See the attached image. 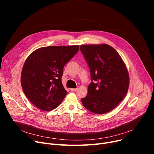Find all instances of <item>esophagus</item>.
I'll list each match as a JSON object with an SVG mask.
<instances>
[{
	"label": "esophagus",
	"instance_id": "obj_1",
	"mask_svg": "<svg viewBox=\"0 0 154 154\" xmlns=\"http://www.w3.org/2000/svg\"><path fill=\"white\" fill-rule=\"evenodd\" d=\"M77 88H70V91H71L72 92H75V91H77Z\"/></svg>",
	"mask_w": 154,
	"mask_h": 154
}]
</instances>
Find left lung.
I'll return each instance as SVG.
<instances>
[{
	"label": "left lung",
	"mask_w": 154,
	"mask_h": 154,
	"mask_svg": "<svg viewBox=\"0 0 154 154\" xmlns=\"http://www.w3.org/2000/svg\"><path fill=\"white\" fill-rule=\"evenodd\" d=\"M80 51L91 69L88 93L81 99L84 106L95 114L112 110L125 97L129 75L116 49L107 44L82 45Z\"/></svg>",
	"instance_id": "left-lung-1"
}]
</instances>
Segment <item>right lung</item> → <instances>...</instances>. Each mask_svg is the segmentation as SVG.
Here are the masks:
<instances>
[{"mask_svg":"<svg viewBox=\"0 0 154 154\" xmlns=\"http://www.w3.org/2000/svg\"><path fill=\"white\" fill-rule=\"evenodd\" d=\"M79 45L48 46L32 52L24 63L20 77L22 90L38 109L57 107L67 92L62 83L63 67L77 52Z\"/></svg>","mask_w":154,"mask_h":154,"instance_id":"add662e5","label":"right lung"}]
</instances>
